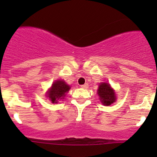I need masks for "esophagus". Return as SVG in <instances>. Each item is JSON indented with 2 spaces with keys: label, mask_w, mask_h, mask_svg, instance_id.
<instances>
[{
  "label": "esophagus",
  "mask_w": 157,
  "mask_h": 157,
  "mask_svg": "<svg viewBox=\"0 0 157 157\" xmlns=\"http://www.w3.org/2000/svg\"><path fill=\"white\" fill-rule=\"evenodd\" d=\"M88 87H89L88 83H85V84L81 85V88H83V89H87Z\"/></svg>",
  "instance_id": "esophagus-1"
}]
</instances>
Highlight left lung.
Segmentation results:
<instances>
[{
    "instance_id": "left-lung-1",
    "label": "left lung",
    "mask_w": 157,
    "mask_h": 157,
    "mask_svg": "<svg viewBox=\"0 0 157 157\" xmlns=\"http://www.w3.org/2000/svg\"><path fill=\"white\" fill-rule=\"evenodd\" d=\"M97 94L99 96V100L104 105H110L116 100L115 90L111 87L110 84L107 83H101L97 90Z\"/></svg>"
}]
</instances>
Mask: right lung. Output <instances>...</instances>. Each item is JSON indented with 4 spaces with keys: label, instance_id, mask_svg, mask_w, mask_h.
<instances>
[{
    "label": "right lung",
    "instance_id": "obj_1",
    "mask_svg": "<svg viewBox=\"0 0 157 157\" xmlns=\"http://www.w3.org/2000/svg\"><path fill=\"white\" fill-rule=\"evenodd\" d=\"M71 86L64 80H58L52 83V86L47 92V97L52 103H58L60 99H63L66 93L69 91Z\"/></svg>",
    "mask_w": 157,
    "mask_h": 157
}]
</instances>
